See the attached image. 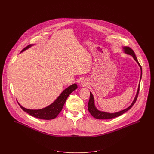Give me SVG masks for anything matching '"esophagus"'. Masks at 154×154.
I'll return each mask as SVG.
<instances>
[{
  "label": "esophagus",
  "instance_id": "34e87169",
  "mask_svg": "<svg viewBox=\"0 0 154 154\" xmlns=\"http://www.w3.org/2000/svg\"><path fill=\"white\" fill-rule=\"evenodd\" d=\"M81 84H82V85H83V84L84 85V84H85V82H84V81H82L81 82Z\"/></svg>",
  "mask_w": 154,
  "mask_h": 154
}]
</instances>
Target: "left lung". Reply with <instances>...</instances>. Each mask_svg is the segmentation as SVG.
Returning <instances> with one entry per match:
<instances>
[{
  "label": "left lung",
  "instance_id": "1",
  "mask_svg": "<svg viewBox=\"0 0 154 154\" xmlns=\"http://www.w3.org/2000/svg\"><path fill=\"white\" fill-rule=\"evenodd\" d=\"M123 52L126 54H129L131 55L133 57V58L134 59V60L137 62V63L138 64L139 66L140 67V81H139V85H138V88L137 90V92L136 94V95L134 97V98L132 103V104L129 106V107H128V108L124 109V110L119 111L118 112H113V113H110V112H105V111H102L100 110H98L95 104V101H94V96L92 95V94L90 92V98H89V100L88 102V109L89 112H90V114L95 119H102V120H104V119H112V118H115L117 117H119L120 116H121L122 114H123V113H125V112H126L127 111L130 110L132 107V106L134 105V104L135 103L137 98V95L139 94V86H140V82L142 78V67L140 65L139 63L137 61V59L134 53V51H133L132 48H131L127 46H124L123 47Z\"/></svg>",
  "mask_w": 154,
  "mask_h": 154
}]
</instances>
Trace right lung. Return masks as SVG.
<instances>
[{
	"instance_id": "obj_1",
	"label": "right lung",
	"mask_w": 154,
	"mask_h": 154,
	"mask_svg": "<svg viewBox=\"0 0 154 154\" xmlns=\"http://www.w3.org/2000/svg\"><path fill=\"white\" fill-rule=\"evenodd\" d=\"M34 44H29V45L25 47L22 50L23 51L32 46H33ZM78 88V85L76 84H73L70 86H69L67 88L64 89L62 92L60 94V95L56 99V100L51 103L50 105L48 106L47 107L38 110H31V109H26L18 103V104L20 105V107L22 109L23 111L26 112V113L29 114V115L38 118L40 119L43 120H51L56 118L57 115L59 114V112L62 111L63 106L65 105V103L66 102V100L69 95L76 89Z\"/></svg>"
}]
</instances>
